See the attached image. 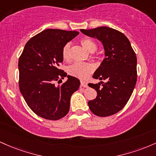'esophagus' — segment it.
<instances>
[{"mask_svg": "<svg viewBox=\"0 0 156 156\" xmlns=\"http://www.w3.org/2000/svg\"><path fill=\"white\" fill-rule=\"evenodd\" d=\"M80 83H81V86H83L84 87H87V83L84 80H81L80 81Z\"/></svg>", "mask_w": 156, "mask_h": 156, "instance_id": "34e87169", "label": "esophagus"}]
</instances>
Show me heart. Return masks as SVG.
<instances>
[{"label": "heart", "instance_id": "1", "mask_svg": "<svg viewBox=\"0 0 156 156\" xmlns=\"http://www.w3.org/2000/svg\"><path fill=\"white\" fill-rule=\"evenodd\" d=\"M80 43L84 48L88 52H94L97 50V44L94 40L88 37H85L80 40ZM62 59L66 62L71 59V44L66 43L62 50ZM94 56V55H91ZM94 70V65L90 62H75L69 66L67 69L68 73L75 77L83 79L91 73Z\"/></svg>", "mask_w": 156, "mask_h": 156}]
</instances>
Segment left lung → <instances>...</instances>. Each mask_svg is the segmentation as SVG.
<instances>
[{
    "mask_svg": "<svg viewBox=\"0 0 156 156\" xmlns=\"http://www.w3.org/2000/svg\"><path fill=\"white\" fill-rule=\"evenodd\" d=\"M80 31L100 40L105 51V58L93 76L105 82L88 84L97 92V98L88 101L89 108L96 116H111L123 109L133 91L137 81L136 53L127 37L116 29L101 26Z\"/></svg>",
    "mask_w": 156,
    "mask_h": 156,
    "instance_id": "1",
    "label": "left lung"
}]
</instances>
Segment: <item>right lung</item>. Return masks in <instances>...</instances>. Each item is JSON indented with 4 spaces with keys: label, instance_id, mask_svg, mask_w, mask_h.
Here are the masks:
<instances>
[{
    "label": "right lung",
    "instance_id": "obj_1",
    "mask_svg": "<svg viewBox=\"0 0 156 156\" xmlns=\"http://www.w3.org/2000/svg\"><path fill=\"white\" fill-rule=\"evenodd\" d=\"M78 34L76 31L45 29L27 42L19 58L20 93L31 111L45 119L66 116L71 95L80 87V80L69 75L62 85L53 84L67 76L59 69L63 61L62 50Z\"/></svg>",
    "mask_w": 156,
    "mask_h": 156
}]
</instances>
